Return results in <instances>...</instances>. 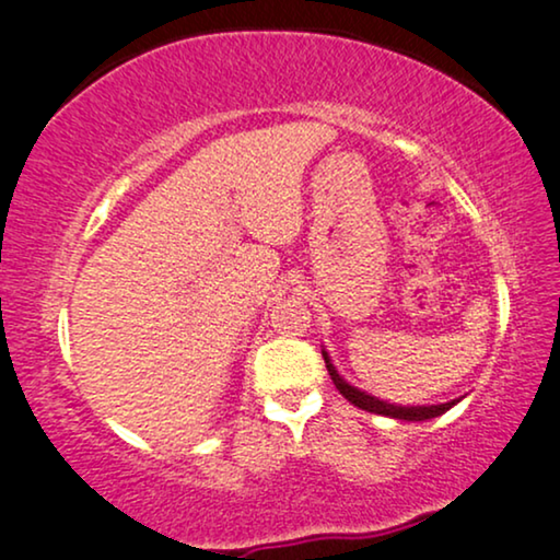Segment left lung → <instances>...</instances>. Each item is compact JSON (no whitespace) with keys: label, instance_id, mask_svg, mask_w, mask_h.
<instances>
[{"label":"left lung","instance_id":"left-lung-1","mask_svg":"<svg viewBox=\"0 0 560 560\" xmlns=\"http://www.w3.org/2000/svg\"><path fill=\"white\" fill-rule=\"evenodd\" d=\"M322 354H324L326 370H329L334 386L339 388V394H342L347 401L360 406V409H365V411L383 413V417H394V419H406V422H424V419L440 417V413H445L450 406L457 404V401H447V404H438V406H394V404H386V401H381V398L368 396L365 390H358L354 386H350V383H347L345 377L339 375L337 370H334L329 354H326V352H322Z\"/></svg>","mask_w":560,"mask_h":560}]
</instances>
